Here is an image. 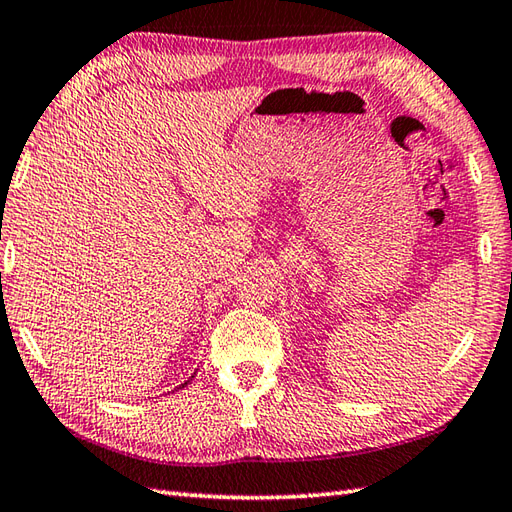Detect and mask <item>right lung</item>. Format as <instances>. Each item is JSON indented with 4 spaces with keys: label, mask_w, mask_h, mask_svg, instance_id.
I'll use <instances>...</instances> for the list:
<instances>
[{
    "label": "right lung",
    "mask_w": 512,
    "mask_h": 512,
    "mask_svg": "<svg viewBox=\"0 0 512 512\" xmlns=\"http://www.w3.org/2000/svg\"><path fill=\"white\" fill-rule=\"evenodd\" d=\"M188 382H190V379H188ZM188 382H186V384H188ZM186 384H182V386H186Z\"/></svg>",
    "instance_id": "obj_1"
}]
</instances>
